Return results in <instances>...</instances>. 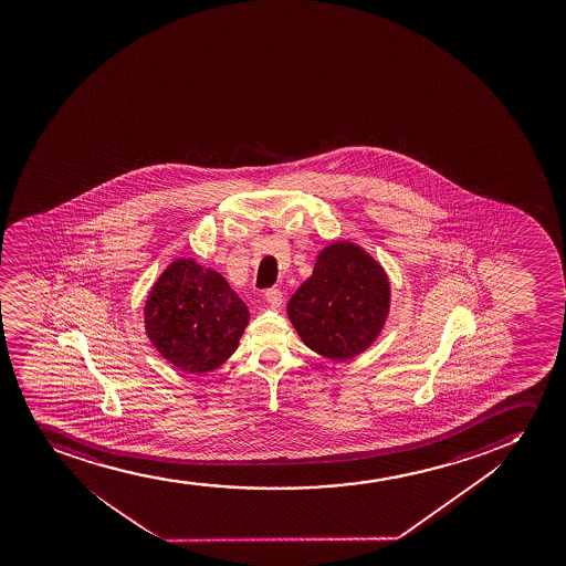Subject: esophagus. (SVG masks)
<instances>
[{"label": "esophagus", "mask_w": 566, "mask_h": 566, "mask_svg": "<svg viewBox=\"0 0 566 566\" xmlns=\"http://www.w3.org/2000/svg\"><path fill=\"white\" fill-rule=\"evenodd\" d=\"M264 298H266L268 304L272 307H280L283 304V293H281L280 289H268Z\"/></svg>", "instance_id": "34e87169"}]
</instances>
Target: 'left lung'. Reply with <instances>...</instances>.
<instances>
[{"mask_svg":"<svg viewBox=\"0 0 566 566\" xmlns=\"http://www.w3.org/2000/svg\"><path fill=\"white\" fill-rule=\"evenodd\" d=\"M390 286L384 268L349 241H336L317 256L312 277L286 306L302 342L334 360L368 349L389 315Z\"/></svg>","mask_w":566,"mask_h":566,"instance_id":"obj_1","label":"left lung"}]
</instances>
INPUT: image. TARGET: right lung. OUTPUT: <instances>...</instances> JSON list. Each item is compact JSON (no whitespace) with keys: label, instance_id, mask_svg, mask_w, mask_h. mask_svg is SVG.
Segmentation results:
<instances>
[{"label":"right lung","instance_id":"right-lung-1","mask_svg":"<svg viewBox=\"0 0 566 566\" xmlns=\"http://www.w3.org/2000/svg\"><path fill=\"white\" fill-rule=\"evenodd\" d=\"M249 310L221 273L179 259L150 289L145 331L168 363L189 374L221 366L238 349Z\"/></svg>","mask_w":566,"mask_h":566}]
</instances>
